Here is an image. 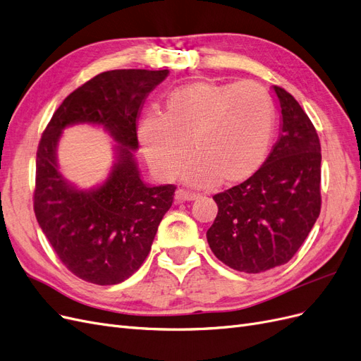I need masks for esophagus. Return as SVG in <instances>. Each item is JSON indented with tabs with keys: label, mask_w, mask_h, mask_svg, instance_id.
Returning <instances> with one entry per match:
<instances>
[{
	"label": "esophagus",
	"mask_w": 361,
	"mask_h": 361,
	"mask_svg": "<svg viewBox=\"0 0 361 361\" xmlns=\"http://www.w3.org/2000/svg\"><path fill=\"white\" fill-rule=\"evenodd\" d=\"M197 197H200V195H196V193H190V192L184 190V189H180V190H177V192H176V201H177V202L195 201V200H197Z\"/></svg>",
	"instance_id": "obj_1"
}]
</instances>
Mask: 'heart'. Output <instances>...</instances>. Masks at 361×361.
Returning a JSON list of instances; mask_svg holds the SVG:
<instances>
[{"label": "heart", "instance_id": "heart-1", "mask_svg": "<svg viewBox=\"0 0 361 361\" xmlns=\"http://www.w3.org/2000/svg\"><path fill=\"white\" fill-rule=\"evenodd\" d=\"M274 108L259 84L192 82L173 88L166 114L151 111L139 123L144 157L159 178H172L190 148L196 157L184 180L196 188L250 178L267 159Z\"/></svg>", "mask_w": 361, "mask_h": 361}]
</instances>
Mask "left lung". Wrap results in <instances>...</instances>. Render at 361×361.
I'll return each mask as SVG.
<instances>
[{
	"mask_svg": "<svg viewBox=\"0 0 361 361\" xmlns=\"http://www.w3.org/2000/svg\"><path fill=\"white\" fill-rule=\"evenodd\" d=\"M282 112L281 135L250 178L213 196L207 241L219 261L244 273L286 264L321 212V144L312 121L283 88L273 87Z\"/></svg>",
	"mask_w": 361,
	"mask_h": 361,
	"instance_id": "obj_1",
	"label": "left lung"
}]
</instances>
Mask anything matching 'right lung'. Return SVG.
<instances>
[{
  "mask_svg": "<svg viewBox=\"0 0 361 361\" xmlns=\"http://www.w3.org/2000/svg\"><path fill=\"white\" fill-rule=\"evenodd\" d=\"M168 73L166 68L103 72L64 99L42 135L34 213L58 258L85 282L115 285L137 271L173 202L176 185H147L132 153L137 149L139 111ZM79 122L102 125L119 144L110 177L91 191L76 190L56 164L61 132Z\"/></svg>",
  "mask_w": 361,
  "mask_h": 361,
  "instance_id": "1",
  "label": "right lung"
}]
</instances>
